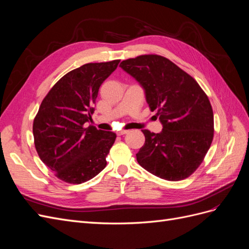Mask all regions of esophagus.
<instances>
[{"instance_id": "1", "label": "esophagus", "mask_w": 249, "mask_h": 249, "mask_svg": "<svg viewBox=\"0 0 249 249\" xmlns=\"http://www.w3.org/2000/svg\"><path fill=\"white\" fill-rule=\"evenodd\" d=\"M127 133H129V131L124 130V131H119V132H117V135H118V136H123V135H125V134H127Z\"/></svg>"}]
</instances>
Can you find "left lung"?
<instances>
[{"label":"left lung","mask_w":249,"mask_h":249,"mask_svg":"<svg viewBox=\"0 0 249 249\" xmlns=\"http://www.w3.org/2000/svg\"><path fill=\"white\" fill-rule=\"evenodd\" d=\"M144 89L160 133L142 130L145 143L136 154L139 165L154 176L180 180L198 168L212 143L214 115L205 91L169 59L141 55L119 65Z\"/></svg>","instance_id":"left-lung-1"}]
</instances>
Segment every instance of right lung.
Instances as JSON below:
<instances>
[{
    "label": "right lung",
    "mask_w": 249,
    "mask_h": 249,
    "mask_svg": "<svg viewBox=\"0 0 249 249\" xmlns=\"http://www.w3.org/2000/svg\"><path fill=\"white\" fill-rule=\"evenodd\" d=\"M119 61L87 63L67 72L44 97L34 118L37 154L63 182L84 183L106 167L116 134L86 127V123L92 119L102 83Z\"/></svg>",
    "instance_id": "right-lung-1"
}]
</instances>
